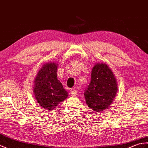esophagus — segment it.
<instances>
[{"instance_id":"1","label":"esophagus","mask_w":148,"mask_h":148,"mask_svg":"<svg viewBox=\"0 0 148 148\" xmlns=\"http://www.w3.org/2000/svg\"><path fill=\"white\" fill-rule=\"evenodd\" d=\"M69 91L71 92V94L72 95H73V96H76L77 94V91L75 90H74V89H73V88L71 89Z\"/></svg>"}]
</instances>
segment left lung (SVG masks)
Listing matches in <instances>:
<instances>
[{
  "label": "left lung",
  "instance_id": "left-lung-1",
  "mask_svg": "<svg viewBox=\"0 0 148 148\" xmlns=\"http://www.w3.org/2000/svg\"><path fill=\"white\" fill-rule=\"evenodd\" d=\"M117 91V81L111 69L105 63L95 64L84 94L89 107L96 113L105 110L113 101Z\"/></svg>",
  "mask_w": 148,
  "mask_h": 148
}]
</instances>
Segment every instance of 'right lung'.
Returning a JSON list of instances; mask_svg holds the SVG:
<instances>
[{"instance_id":"add662e5","label":"right lung","mask_w":148,"mask_h":148,"mask_svg":"<svg viewBox=\"0 0 148 148\" xmlns=\"http://www.w3.org/2000/svg\"><path fill=\"white\" fill-rule=\"evenodd\" d=\"M57 63L54 62L43 64L34 80L33 93L36 100L49 111L52 110L68 97V92L57 79Z\"/></svg>"}]
</instances>
